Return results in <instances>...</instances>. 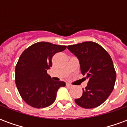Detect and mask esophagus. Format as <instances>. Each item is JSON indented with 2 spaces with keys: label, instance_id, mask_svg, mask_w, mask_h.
<instances>
[{
  "label": "esophagus",
  "instance_id": "1",
  "mask_svg": "<svg viewBox=\"0 0 127 127\" xmlns=\"http://www.w3.org/2000/svg\"><path fill=\"white\" fill-rule=\"evenodd\" d=\"M66 86H67V87H69V88H71V87H72L73 86H72L71 84H66Z\"/></svg>",
  "mask_w": 127,
  "mask_h": 127
}]
</instances>
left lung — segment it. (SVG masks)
Instances as JSON below:
<instances>
[{
    "mask_svg": "<svg viewBox=\"0 0 127 127\" xmlns=\"http://www.w3.org/2000/svg\"><path fill=\"white\" fill-rule=\"evenodd\" d=\"M67 48L78 58L81 73L88 80L82 96L75 98V102L86 109L101 105L112 93L116 78L111 56L103 47L93 41L71 45Z\"/></svg>",
    "mask_w": 127,
    "mask_h": 127,
    "instance_id": "8db88e82",
    "label": "left lung"
}]
</instances>
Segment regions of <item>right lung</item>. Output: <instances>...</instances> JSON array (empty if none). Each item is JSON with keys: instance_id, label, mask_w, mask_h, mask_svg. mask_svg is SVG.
Masks as SVG:
<instances>
[{"instance_id": "right-lung-1", "label": "right lung", "mask_w": 127, "mask_h": 127, "mask_svg": "<svg viewBox=\"0 0 127 127\" xmlns=\"http://www.w3.org/2000/svg\"><path fill=\"white\" fill-rule=\"evenodd\" d=\"M65 45L38 42L24 51L15 66V84L26 103L35 108L50 106L54 102L62 81H54L47 73L52 66L53 56L63 52Z\"/></svg>"}]
</instances>
